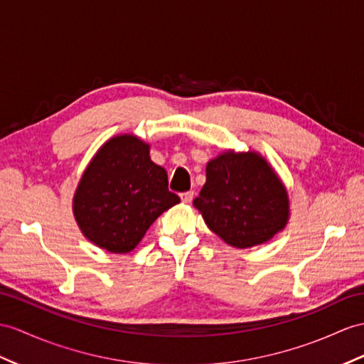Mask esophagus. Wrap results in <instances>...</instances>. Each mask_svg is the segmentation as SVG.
<instances>
[{
  "label": "esophagus",
  "mask_w": 364,
  "mask_h": 364,
  "mask_svg": "<svg viewBox=\"0 0 364 364\" xmlns=\"http://www.w3.org/2000/svg\"><path fill=\"white\" fill-rule=\"evenodd\" d=\"M193 191H185V193H182L181 194V199H182V202L183 203H190L191 200H193Z\"/></svg>",
  "instance_id": "obj_1"
}]
</instances>
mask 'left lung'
<instances>
[{
  "instance_id": "left-lung-1",
  "label": "left lung",
  "mask_w": 364,
  "mask_h": 364,
  "mask_svg": "<svg viewBox=\"0 0 364 364\" xmlns=\"http://www.w3.org/2000/svg\"><path fill=\"white\" fill-rule=\"evenodd\" d=\"M213 233L236 249L270 241L287 225L289 194L265 159L224 151L207 164V182L193 200Z\"/></svg>"
}]
</instances>
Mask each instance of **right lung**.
Masks as SVG:
<instances>
[{"label": "right lung", "instance_id": "add662e5", "mask_svg": "<svg viewBox=\"0 0 364 364\" xmlns=\"http://www.w3.org/2000/svg\"><path fill=\"white\" fill-rule=\"evenodd\" d=\"M179 202L168 190L166 171L149 157V145L122 134L106 141L86 166L73 210L86 239L111 253H128Z\"/></svg>", "mask_w": 364, "mask_h": 364}]
</instances>
